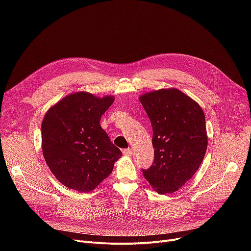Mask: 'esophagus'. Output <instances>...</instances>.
I'll return each mask as SVG.
<instances>
[{
    "instance_id": "34e87169",
    "label": "esophagus",
    "mask_w": 251,
    "mask_h": 251,
    "mask_svg": "<svg viewBox=\"0 0 251 251\" xmlns=\"http://www.w3.org/2000/svg\"><path fill=\"white\" fill-rule=\"evenodd\" d=\"M122 153H123V155L126 156V157H130V156L132 155V150H131V149H124V150L122 151Z\"/></svg>"
}]
</instances>
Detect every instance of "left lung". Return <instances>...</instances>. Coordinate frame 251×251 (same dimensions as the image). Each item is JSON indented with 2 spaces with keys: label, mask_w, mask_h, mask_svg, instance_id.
<instances>
[{
  "label": "left lung",
  "mask_w": 251,
  "mask_h": 251,
  "mask_svg": "<svg viewBox=\"0 0 251 251\" xmlns=\"http://www.w3.org/2000/svg\"><path fill=\"white\" fill-rule=\"evenodd\" d=\"M152 128L154 163L142 170L158 194H171L191 180L207 148L205 116L190 96L163 88L139 96Z\"/></svg>",
  "instance_id": "left-lung-1"
}]
</instances>
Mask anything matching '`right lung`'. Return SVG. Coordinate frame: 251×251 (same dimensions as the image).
Segmentation results:
<instances>
[{
  "label": "right lung",
  "instance_id": "obj_1",
  "mask_svg": "<svg viewBox=\"0 0 251 251\" xmlns=\"http://www.w3.org/2000/svg\"><path fill=\"white\" fill-rule=\"evenodd\" d=\"M114 100L113 95L78 91L47 111L42 122L43 155L57 181L68 189L90 193L122 156L99 124Z\"/></svg>",
  "mask_w": 251,
  "mask_h": 251
}]
</instances>
